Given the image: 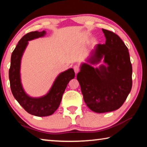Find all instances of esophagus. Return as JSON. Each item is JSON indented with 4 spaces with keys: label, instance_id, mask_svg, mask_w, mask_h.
I'll list each match as a JSON object with an SVG mask.
<instances>
[{
    "label": "esophagus",
    "instance_id": "34e87169",
    "mask_svg": "<svg viewBox=\"0 0 147 147\" xmlns=\"http://www.w3.org/2000/svg\"><path fill=\"white\" fill-rule=\"evenodd\" d=\"M73 69H74V73H75V74H77L80 71V67L78 65H74Z\"/></svg>",
    "mask_w": 147,
    "mask_h": 147
}]
</instances>
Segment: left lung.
I'll use <instances>...</instances> for the list:
<instances>
[{
	"label": "left lung",
	"mask_w": 147,
	"mask_h": 147,
	"mask_svg": "<svg viewBox=\"0 0 147 147\" xmlns=\"http://www.w3.org/2000/svg\"><path fill=\"white\" fill-rule=\"evenodd\" d=\"M105 44H98L91 52L88 63L97 64L104 59L106 65L94 68L82 63L77 80L84 100L94 112L105 113L123 105L132 86V67L128 49L113 32L102 29Z\"/></svg>",
	"instance_id": "obj_1"
}]
</instances>
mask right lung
Returning <instances> with one entry per match:
<instances>
[{
  "label": "right lung",
  "mask_w": 147,
  "mask_h": 147,
  "mask_svg": "<svg viewBox=\"0 0 147 147\" xmlns=\"http://www.w3.org/2000/svg\"><path fill=\"white\" fill-rule=\"evenodd\" d=\"M46 32H31L20 39L11 54V65L9 70V79L11 90L15 98L27 112L38 117L51 115L60 104L62 96L68 83L73 79L75 73L73 69H69L57 76L51 89L45 95L34 98L24 91L21 81V61L28 41L43 37Z\"/></svg>",
  "instance_id": "add662e5"
}]
</instances>
